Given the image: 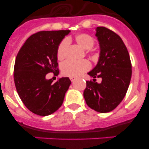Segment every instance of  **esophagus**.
I'll list each match as a JSON object with an SVG mask.
<instances>
[{"mask_svg":"<svg viewBox=\"0 0 149 149\" xmlns=\"http://www.w3.org/2000/svg\"><path fill=\"white\" fill-rule=\"evenodd\" d=\"M70 80L72 82H74V81H75V77H70Z\"/></svg>","mask_w":149,"mask_h":149,"instance_id":"obj_1","label":"esophagus"}]
</instances>
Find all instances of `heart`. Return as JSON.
I'll return each instance as SVG.
<instances>
[{
	"label": "heart",
	"mask_w": 149,
	"mask_h": 149,
	"mask_svg": "<svg viewBox=\"0 0 149 149\" xmlns=\"http://www.w3.org/2000/svg\"><path fill=\"white\" fill-rule=\"evenodd\" d=\"M75 42L84 50H86V53H93L92 48L95 45V39L90 35L86 33L78 34L74 38ZM70 39H63L59 44L56 50V57L60 60H63L66 55L68 42ZM62 72L64 75L68 77H77L90 68V63L87 60L81 61H71L67 60L62 64Z\"/></svg>",
	"instance_id": "1"
}]
</instances>
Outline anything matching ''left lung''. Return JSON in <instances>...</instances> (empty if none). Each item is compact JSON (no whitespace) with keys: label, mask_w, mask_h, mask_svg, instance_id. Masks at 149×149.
I'll list each match as a JSON object with an SVG mask.
<instances>
[{"label":"left lung","mask_w":149,"mask_h":149,"mask_svg":"<svg viewBox=\"0 0 149 149\" xmlns=\"http://www.w3.org/2000/svg\"><path fill=\"white\" fill-rule=\"evenodd\" d=\"M100 45L99 60L88 73L93 81H86L84 92L86 103L99 113H108L116 107L125 96L131 78V63L125 45L119 35L104 27L95 29ZM96 77L102 79L101 84Z\"/></svg>","instance_id":"obj_1"}]
</instances>
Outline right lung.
Instances as JSON below:
<instances>
[{"label": "right lung", "instance_id": "obj_1", "mask_svg": "<svg viewBox=\"0 0 149 149\" xmlns=\"http://www.w3.org/2000/svg\"><path fill=\"white\" fill-rule=\"evenodd\" d=\"M70 30L40 31L26 40L18 51L14 66V82L21 100L30 111L45 116L63 104L70 86L68 77L53 83L46 74L58 75L56 50Z\"/></svg>", "mask_w": 149, "mask_h": 149}]
</instances>
